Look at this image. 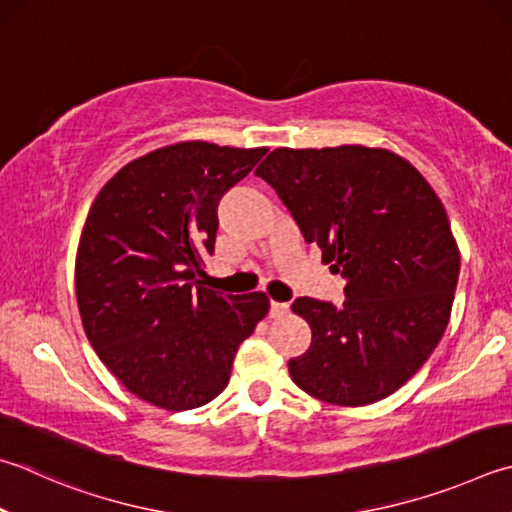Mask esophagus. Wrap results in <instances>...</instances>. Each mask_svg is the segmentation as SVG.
I'll list each match as a JSON object with an SVG mask.
<instances>
[{
    "label": "esophagus",
    "instance_id": "obj_1",
    "mask_svg": "<svg viewBox=\"0 0 512 512\" xmlns=\"http://www.w3.org/2000/svg\"><path fill=\"white\" fill-rule=\"evenodd\" d=\"M288 313V304L286 302H275L271 300V318H282V315Z\"/></svg>",
    "mask_w": 512,
    "mask_h": 512
}]
</instances>
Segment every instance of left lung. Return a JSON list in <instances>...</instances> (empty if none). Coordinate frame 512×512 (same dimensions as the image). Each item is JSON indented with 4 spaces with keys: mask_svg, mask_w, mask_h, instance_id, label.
Wrapping results in <instances>:
<instances>
[{
    "mask_svg": "<svg viewBox=\"0 0 512 512\" xmlns=\"http://www.w3.org/2000/svg\"><path fill=\"white\" fill-rule=\"evenodd\" d=\"M255 174L306 244L347 280L345 302L297 297L311 347L293 383L333 405H369L403 387L439 345L459 280V248L421 172L378 147H280Z\"/></svg>",
    "mask_w": 512,
    "mask_h": 512,
    "instance_id": "obj_1",
    "label": "left lung"
}]
</instances>
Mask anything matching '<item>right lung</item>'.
<instances>
[{"mask_svg":"<svg viewBox=\"0 0 512 512\" xmlns=\"http://www.w3.org/2000/svg\"><path fill=\"white\" fill-rule=\"evenodd\" d=\"M266 147L190 141L127 163L89 210L76 257L85 333L129 392L192 410L224 392L241 342L268 313L264 293L201 286L217 208Z\"/></svg>","mask_w":512,"mask_h":512,"instance_id":"add662e5","label":"right lung"}]
</instances>
